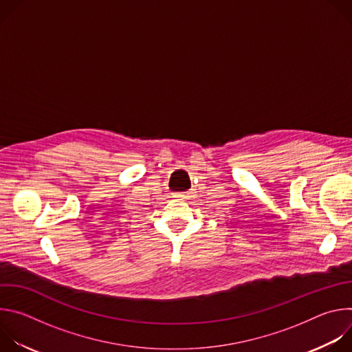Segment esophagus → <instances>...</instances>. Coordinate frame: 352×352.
Instances as JSON below:
<instances>
[{
    "mask_svg": "<svg viewBox=\"0 0 352 352\" xmlns=\"http://www.w3.org/2000/svg\"><path fill=\"white\" fill-rule=\"evenodd\" d=\"M186 195H188V193H179L178 196H179V197H182V199H185V197H186Z\"/></svg>",
    "mask_w": 352,
    "mask_h": 352,
    "instance_id": "obj_1",
    "label": "esophagus"
}]
</instances>
